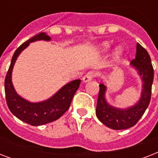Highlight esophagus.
Segmentation results:
<instances>
[{
    "label": "esophagus",
    "instance_id": "obj_1",
    "mask_svg": "<svg viewBox=\"0 0 158 158\" xmlns=\"http://www.w3.org/2000/svg\"><path fill=\"white\" fill-rule=\"evenodd\" d=\"M96 76V73L94 71H89L87 73L84 77H83V81L84 83H86V82H89L93 78Z\"/></svg>",
    "mask_w": 158,
    "mask_h": 158
}]
</instances>
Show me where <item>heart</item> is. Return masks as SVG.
<instances>
[{
    "label": "heart",
    "instance_id": "1",
    "mask_svg": "<svg viewBox=\"0 0 158 158\" xmlns=\"http://www.w3.org/2000/svg\"><path fill=\"white\" fill-rule=\"evenodd\" d=\"M109 48H110V44L107 43H104L102 44L101 46V48L102 50V51H107L108 49H109ZM121 52H122V50H121V48H115V52H114V54H113V56H114V58L115 59H117L118 57L120 56V54H121Z\"/></svg>",
    "mask_w": 158,
    "mask_h": 158
}]
</instances>
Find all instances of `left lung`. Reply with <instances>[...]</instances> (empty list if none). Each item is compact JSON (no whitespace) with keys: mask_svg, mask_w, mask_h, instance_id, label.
Instances as JSON below:
<instances>
[{"mask_svg":"<svg viewBox=\"0 0 158 158\" xmlns=\"http://www.w3.org/2000/svg\"><path fill=\"white\" fill-rule=\"evenodd\" d=\"M131 64L141 76L143 91L141 98L136 105L127 109H120L111 106L105 99L106 86L99 84V94L97 103L96 115L102 124L112 130H125L132 127L142 117L149 105L153 82V67L147 51L139 43H137L136 56Z\"/></svg>","mask_w":158,"mask_h":158,"instance_id":"left-lung-1","label":"left lung"}]
</instances>
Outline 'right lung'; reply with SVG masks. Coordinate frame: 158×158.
Here are the masks:
<instances>
[{"instance_id":"right-lung-1","label":"right lung","mask_w":158,"mask_h":158,"mask_svg":"<svg viewBox=\"0 0 158 158\" xmlns=\"http://www.w3.org/2000/svg\"><path fill=\"white\" fill-rule=\"evenodd\" d=\"M38 40L49 41L51 38L44 33H40L19 46L14 53L5 79L6 103L10 110L18 119L33 126L45 125L59 119L69 109L74 94L79 89L81 82L80 79L70 82L60 89L50 99L42 102H29L19 96L15 91L11 82V73L14 64L21 52L25 49L29 43Z\"/></svg>"}]
</instances>
